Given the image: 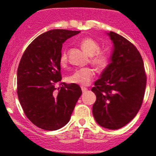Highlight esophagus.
I'll return each mask as SVG.
<instances>
[{
    "label": "esophagus",
    "mask_w": 156,
    "mask_h": 156,
    "mask_svg": "<svg viewBox=\"0 0 156 156\" xmlns=\"http://www.w3.org/2000/svg\"><path fill=\"white\" fill-rule=\"evenodd\" d=\"M81 89H82V91H83V93H84V92H86V91L88 90V89H87V88H86V87H83H83H81Z\"/></svg>",
    "instance_id": "esophagus-1"
}]
</instances>
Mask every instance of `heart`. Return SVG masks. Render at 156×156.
<instances>
[{"label": "heart", "mask_w": 156, "mask_h": 156, "mask_svg": "<svg viewBox=\"0 0 156 156\" xmlns=\"http://www.w3.org/2000/svg\"><path fill=\"white\" fill-rule=\"evenodd\" d=\"M80 46L88 55L90 56V62L97 68L103 69L108 62V56L103 51H100V45L95 40L91 38H84L80 41ZM67 61V55L65 51L62 52L60 58L61 65H65ZM94 78V71L89 67L76 70L68 77L71 83L80 86H87Z\"/></svg>", "instance_id": "obj_1"}]
</instances>
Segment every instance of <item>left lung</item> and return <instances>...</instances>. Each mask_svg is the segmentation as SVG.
Returning a JSON list of instances; mask_svg holds the SVG:
<instances>
[{
	"mask_svg": "<svg viewBox=\"0 0 156 156\" xmlns=\"http://www.w3.org/2000/svg\"><path fill=\"white\" fill-rule=\"evenodd\" d=\"M107 34L113 48L110 63L92 89L96 95L92 114L101 127L117 130L128 124L138 113L144 97L146 76L136 48L115 32Z\"/></svg>",
	"mask_w": 156,
	"mask_h": 156,
	"instance_id": "8db88e82",
	"label": "left lung"
}]
</instances>
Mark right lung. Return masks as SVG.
<instances>
[{"mask_svg":"<svg viewBox=\"0 0 156 156\" xmlns=\"http://www.w3.org/2000/svg\"><path fill=\"white\" fill-rule=\"evenodd\" d=\"M80 31L53 29L37 37L23 55L17 70V95L28 119L39 128L56 130L69 122L82 94L77 84L61 80L62 44Z\"/></svg>","mask_w":156,"mask_h":156,"instance_id":"1","label":"right lung"}]
</instances>
